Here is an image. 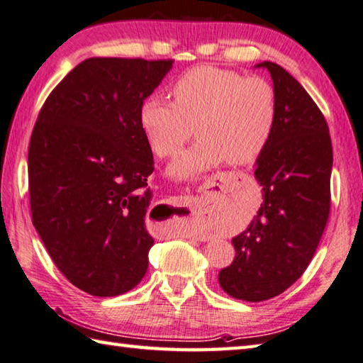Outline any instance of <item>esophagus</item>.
<instances>
[{"label": "esophagus", "mask_w": 363, "mask_h": 363, "mask_svg": "<svg viewBox=\"0 0 363 363\" xmlns=\"http://www.w3.org/2000/svg\"><path fill=\"white\" fill-rule=\"evenodd\" d=\"M177 206H186V208H194V200L189 199V196H177L174 200Z\"/></svg>", "instance_id": "34e87169"}]
</instances>
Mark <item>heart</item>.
Here are the masks:
<instances>
[{
	"instance_id": "heart-1",
	"label": "heart",
	"mask_w": 363,
	"mask_h": 363,
	"mask_svg": "<svg viewBox=\"0 0 363 363\" xmlns=\"http://www.w3.org/2000/svg\"><path fill=\"white\" fill-rule=\"evenodd\" d=\"M171 96L173 103L147 96L140 108V125L160 159L179 152L195 127L200 140L168 169L174 179H194L223 160L252 163L272 141L278 103L265 79L204 65L177 77Z\"/></svg>"
}]
</instances>
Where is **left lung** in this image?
I'll use <instances>...</instances> for the list:
<instances>
[{"mask_svg":"<svg viewBox=\"0 0 363 363\" xmlns=\"http://www.w3.org/2000/svg\"><path fill=\"white\" fill-rule=\"evenodd\" d=\"M257 68L272 74L278 103L273 138L255 162L263 203L219 273L223 292L245 301L273 298L308 268L330 213L333 164L327 122L308 91L279 65Z\"/></svg>","mask_w":363,"mask_h":363,"instance_id":"1","label":"left lung"}]
</instances>
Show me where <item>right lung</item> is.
I'll list each match as a JSON object with an SVG mask.
<instances>
[{
  "label": "right lung",
  "mask_w": 363,
  "mask_h": 363,
  "mask_svg": "<svg viewBox=\"0 0 363 363\" xmlns=\"http://www.w3.org/2000/svg\"><path fill=\"white\" fill-rule=\"evenodd\" d=\"M173 60L94 57L69 71L39 111L28 147L31 220L72 286L116 296L147 272L154 157L141 103Z\"/></svg>",
  "instance_id": "1"
}]
</instances>
